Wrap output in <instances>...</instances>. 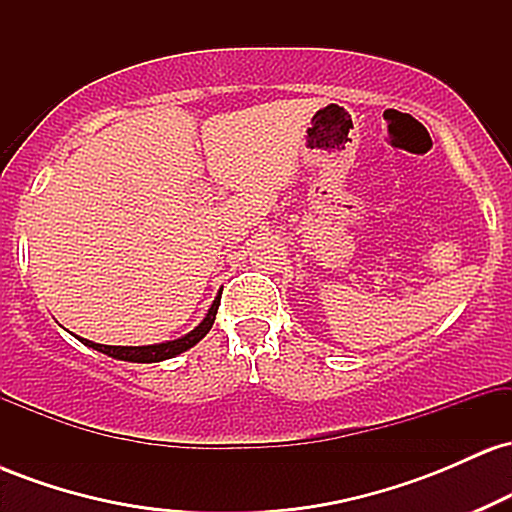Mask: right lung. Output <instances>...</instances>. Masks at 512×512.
Instances as JSON below:
<instances>
[{"mask_svg":"<svg viewBox=\"0 0 512 512\" xmlns=\"http://www.w3.org/2000/svg\"><path fill=\"white\" fill-rule=\"evenodd\" d=\"M219 303H221V296L216 298L214 305L209 308V313H207V317H204L202 325H199L197 330H192L190 334H185L182 339H175V342L154 344V346H105V344L88 342V339H81V342H84L86 346H91V349L103 351V354L120 358V361H132V363L166 361V358L178 356V354H182V351L190 349V346H195L199 339H202L204 334L211 330V325H214V320H216V310H219Z\"/></svg>","mask_w":512,"mask_h":512,"instance_id":"obj_1","label":"right lung"}]
</instances>
